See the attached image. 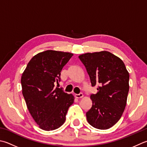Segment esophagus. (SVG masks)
Listing matches in <instances>:
<instances>
[{
    "mask_svg": "<svg viewBox=\"0 0 147 147\" xmlns=\"http://www.w3.org/2000/svg\"><path fill=\"white\" fill-rule=\"evenodd\" d=\"M83 95L82 93H80L78 94H75V95H74V97H75L76 98H78V99L82 98V97H83Z\"/></svg>",
    "mask_w": 147,
    "mask_h": 147,
    "instance_id": "1",
    "label": "esophagus"
}]
</instances>
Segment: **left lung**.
<instances>
[{
	"label": "left lung",
	"mask_w": 147,
	"mask_h": 147,
	"mask_svg": "<svg viewBox=\"0 0 147 147\" xmlns=\"http://www.w3.org/2000/svg\"><path fill=\"white\" fill-rule=\"evenodd\" d=\"M87 69L92 87L91 108L86 113L94 127L108 129L121 118L127 104L129 73L122 60L107 51L87 53L78 57Z\"/></svg>",
	"instance_id": "1"
}]
</instances>
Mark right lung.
<instances>
[{
	"mask_svg": "<svg viewBox=\"0 0 147 147\" xmlns=\"http://www.w3.org/2000/svg\"><path fill=\"white\" fill-rule=\"evenodd\" d=\"M73 55L69 52L47 50L34 55L22 74V94L28 111L39 127L53 131L64 124L73 94L55 88L60 72Z\"/></svg>",
	"mask_w": 147,
	"mask_h": 147,
	"instance_id": "1",
	"label": "right lung"
}]
</instances>
